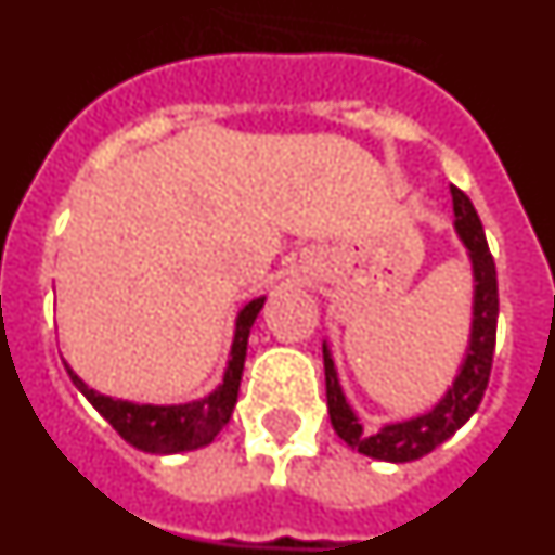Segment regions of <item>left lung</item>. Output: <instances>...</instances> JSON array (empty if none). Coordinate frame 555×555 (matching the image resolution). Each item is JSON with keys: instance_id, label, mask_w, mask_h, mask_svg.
Wrapping results in <instances>:
<instances>
[{"instance_id": "8db88e82", "label": "left lung", "mask_w": 555, "mask_h": 555, "mask_svg": "<svg viewBox=\"0 0 555 555\" xmlns=\"http://www.w3.org/2000/svg\"><path fill=\"white\" fill-rule=\"evenodd\" d=\"M453 194V214H455V233L464 242L473 261V331H469L467 356L461 361L459 375L453 386L444 391V397L430 411L420 416H411L403 423L384 425L375 434H366L364 425L358 423L356 411L347 403L345 391L338 386L336 366L327 345H322V358H325V391H327V411H331L333 430L338 439H345L352 450L370 455L377 461H416L428 455L450 436L467 423L469 416L478 411L483 391L489 384L494 356V333H498V272H494V258L489 253L483 224L478 219V210L473 208L469 197L461 189L450 185Z\"/></svg>"}]
</instances>
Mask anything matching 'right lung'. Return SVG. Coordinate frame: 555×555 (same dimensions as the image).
Instances as JSON below:
<instances>
[{"label":"right lung","mask_w":555,"mask_h":555,"mask_svg":"<svg viewBox=\"0 0 555 555\" xmlns=\"http://www.w3.org/2000/svg\"><path fill=\"white\" fill-rule=\"evenodd\" d=\"M263 300H249L235 317V336L230 347V361L224 370L222 384L210 391L203 400H191L180 405H150V403H130V400H113V397L100 395L88 389L82 377L66 364L72 384L86 395V400L105 416L113 430L130 442L132 448L144 453H183V450H197L210 444L219 436V430L230 423V414L238 400V384H242L244 358H247V338L255 317L261 313Z\"/></svg>","instance_id":"1"}]
</instances>
